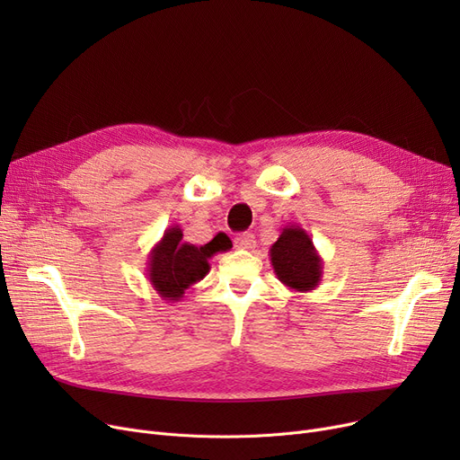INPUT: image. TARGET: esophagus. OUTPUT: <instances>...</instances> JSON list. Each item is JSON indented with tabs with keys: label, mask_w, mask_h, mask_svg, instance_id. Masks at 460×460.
Returning <instances> with one entry per match:
<instances>
[{
	"label": "esophagus",
	"mask_w": 460,
	"mask_h": 460,
	"mask_svg": "<svg viewBox=\"0 0 460 460\" xmlns=\"http://www.w3.org/2000/svg\"><path fill=\"white\" fill-rule=\"evenodd\" d=\"M234 246L240 250H250L255 246V236L253 233H243L234 238Z\"/></svg>",
	"instance_id": "1"
}]
</instances>
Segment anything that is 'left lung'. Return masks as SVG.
<instances>
[{"instance_id": "1", "label": "left lung", "mask_w": 460, "mask_h": 460, "mask_svg": "<svg viewBox=\"0 0 460 460\" xmlns=\"http://www.w3.org/2000/svg\"><path fill=\"white\" fill-rule=\"evenodd\" d=\"M269 253L278 279L295 293H311L321 285L323 257L300 226H285Z\"/></svg>"}]
</instances>
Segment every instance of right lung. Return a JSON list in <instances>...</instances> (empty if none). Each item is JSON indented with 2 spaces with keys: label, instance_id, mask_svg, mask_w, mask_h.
<instances>
[{
  "label": "right lung",
  "instance_id": "obj_1",
  "mask_svg": "<svg viewBox=\"0 0 460 460\" xmlns=\"http://www.w3.org/2000/svg\"><path fill=\"white\" fill-rule=\"evenodd\" d=\"M231 246L229 236L224 233H217L205 246L182 243V229L172 226L149 253L147 279L162 300L179 302L190 285L208 274V259L231 250Z\"/></svg>",
  "mask_w": 460,
  "mask_h": 460
}]
</instances>
